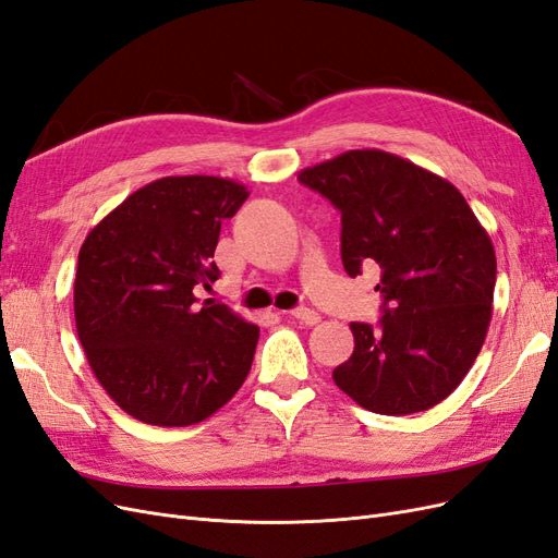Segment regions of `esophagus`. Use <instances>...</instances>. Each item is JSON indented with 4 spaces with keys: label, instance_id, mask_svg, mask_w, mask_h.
Returning <instances> with one entry per match:
<instances>
[{
    "label": "esophagus",
    "instance_id": "obj_1",
    "mask_svg": "<svg viewBox=\"0 0 558 558\" xmlns=\"http://www.w3.org/2000/svg\"><path fill=\"white\" fill-rule=\"evenodd\" d=\"M291 316L298 318L300 324H305V326H316L318 320H320V316L314 310H310V307H298V310L291 312Z\"/></svg>",
    "mask_w": 558,
    "mask_h": 558
}]
</instances>
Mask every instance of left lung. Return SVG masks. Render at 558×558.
<instances>
[{
    "label": "left lung",
    "mask_w": 558,
    "mask_h": 558,
    "mask_svg": "<svg viewBox=\"0 0 558 558\" xmlns=\"http://www.w3.org/2000/svg\"><path fill=\"white\" fill-rule=\"evenodd\" d=\"M300 183L342 214L349 277L379 265V328L351 324L353 353L332 369L361 408L402 416L463 381L492 324L496 251L453 183L379 148L307 167Z\"/></svg>",
    "instance_id": "left-lung-1"
}]
</instances>
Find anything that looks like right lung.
Here are the masks:
<instances>
[{
	"instance_id": "right-lung-1",
	"label": "right lung",
	"mask_w": 558,
	"mask_h": 558,
	"mask_svg": "<svg viewBox=\"0 0 558 558\" xmlns=\"http://www.w3.org/2000/svg\"><path fill=\"white\" fill-rule=\"evenodd\" d=\"M248 197L223 177H162L128 195L78 251L76 332L109 398L150 426H193L240 391L260 328L195 286L211 263L223 218Z\"/></svg>"
}]
</instances>
